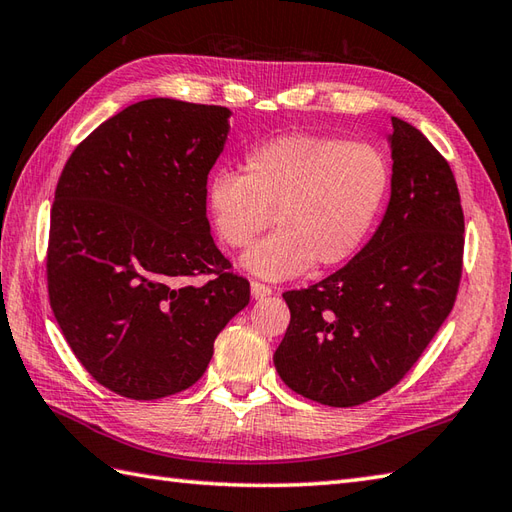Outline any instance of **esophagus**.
I'll return each mask as SVG.
<instances>
[{
	"instance_id": "esophagus-1",
	"label": "esophagus",
	"mask_w": 512,
	"mask_h": 512,
	"mask_svg": "<svg viewBox=\"0 0 512 512\" xmlns=\"http://www.w3.org/2000/svg\"><path fill=\"white\" fill-rule=\"evenodd\" d=\"M250 295H253L255 299H266L273 295V288L262 284V281H253V284H250Z\"/></svg>"
}]
</instances>
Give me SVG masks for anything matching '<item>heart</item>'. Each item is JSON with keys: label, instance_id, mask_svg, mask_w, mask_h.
Wrapping results in <instances>:
<instances>
[{"label": "heart", "instance_id": "heart-1", "mask_svg": "<svg viewBox=\"0 0 512 512\" xmlns=\"http://www.w3.org/2000/svg\"><path fill=\"white\" fill-rule=\"evenodd\" d=\"M391 184L378 147L325 134H288L250 149L242 173L220 169L206 184V206L222 242L246 248L250 273L288 279L332 268L363 246Z\"/></svg>", "mask_w": 512, "mask_h": 512}]
</instances>
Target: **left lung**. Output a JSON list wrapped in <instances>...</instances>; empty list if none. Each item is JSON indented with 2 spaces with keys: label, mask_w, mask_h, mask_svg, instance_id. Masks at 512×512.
<instances>
[{
  "label": "left lung",
  "mask_w": 512,
  "mask_h": 512,
  "mask_svg": "<svg viewBox=\"0 0 512 512\" xmlns=\"http://www.w3.org/2000/svg\"><path fill=\"white\" fill-rule=\"evenodd\" d=\"M391 195L372 239L319 284L288 290L275 352L281 380L328 407H356L400 383L453 310L464 213L449 162L391 118Z\"/></svg>",
  "instance_id": "1"
}]
</instances>
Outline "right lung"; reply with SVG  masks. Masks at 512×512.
Returning <instances> with one entry per match:
<instances>
[{"mask_svg":"<svg viewBox=\"0 0 512 512\" xmlns=\"http://www.w3.org/2000/svg\"><path fill=\"white\" fill-rule=\"evenodd\" d=\"M231 110L176 99L125 107L65 162L48 242L50 306L96 383L132 400L191 387L250 301L206 220V178ZM211 274L204 285L190 279Z\"/></svg>","mask_w":512,"mask_h":512,"instance_id":"obj_1","label":"right lung"}]
</instances>
